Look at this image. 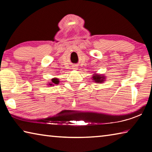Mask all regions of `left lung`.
Listing matches in <instances>:
<instances>
[{
    "label": "left lung",
    "instance_id": "1",
    "mask_svg": "<svg viewBox=\"0 0 152 152\" xmlns=\"http://www.w3.org/2000/svg\"><path fill=\"white\" fill-rule=\"evenodd\" d=\"M92 78H93V80H94L96 83H101V82H104V76H102L100 75V74H95L94 76H92Z\"/></svg>",
    "mask_w": 152,
    "mask_h": 152
}]
</instances>
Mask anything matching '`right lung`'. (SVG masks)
<instances>
[{"label":"right lung","mask_w":152,"mask_h":152,"mask_svg":"<svg viewBox=\"0 0 152 152\" xmlns=\"http://www.w3.org/2000/svg\"><path fill=\"white\" fill-rule=\"evenodd\" d=\"M51 84H50V85H53V84H58L59 83V80L57 78H53L51 80Z\"/></svg>","instance_id":"add662e5"}]
</instances>
